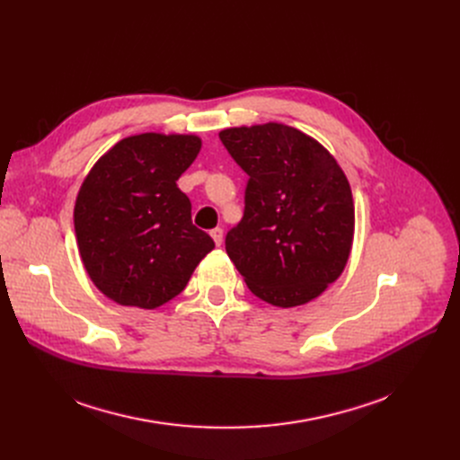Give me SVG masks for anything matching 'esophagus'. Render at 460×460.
<instances>
[{"label": "esophagus", "mask_w": 460, "mask_h": 460, "mask_svg": "<svg viewBox=\"0 0 460 460\" xmlns=\"http://www.w3.org/2000/svg\"><path fill=\"white\" fill-rule=\"evenodd\" d=\"M210 236H212V240H214V244H216V246H222V240H224V231H222L220 227L212 229V231H210Z\"/></svg>", "instance_id": "obj_1"}]
</instances>
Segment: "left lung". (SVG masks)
Masks as SVG:
<instances>
[{"label": "left lung", "mask_w": 460, "mask_h": 460, "mask_svg": "<svg viewBox=\"0 0 460 460\" xmlns=\"http://www.w3.org/2000/svg\"><path fill=\"white\" fill-rule=\"evenodd\" d=\"M248 175L226 250L250 291L278 307L311 302L341 276L354 236L350 184L307 134L279 123L220 132Z\"/></svg>", "instance_id": "1"}]
</instances>
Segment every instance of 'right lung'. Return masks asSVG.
Here are the masks:
<instances>
[{
    "mask_svg": "<svg viewBox=\"0 0 460 460\" xmlns=\"http://www.w3.org/2000/svg\"><path fill=\"white\" fill-rule=\"evenodd\" d=\"M191 134H137L99 160L78 191L75 231L96 288L120 305L155 309L184 291L214 240L191 224L177 186L196 160Z\"/></svg>",
    "mask_w": 460,
    "mask_h": 460,
    "instance_id": "obj_1",
    "label": "right lung"
}]
</instances>
